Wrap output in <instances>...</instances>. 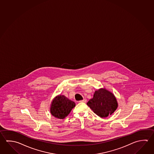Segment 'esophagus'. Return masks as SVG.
Listing matches in <instances>:
<instances>
[{
  "instance_id": "1",
  "label": "esophagus",
  "mask_w": 154,
  "mask_h": 154,
  "mask_svg": "<svg viewBox=\"0 0 154 154\" xmlns=\"http://www.w3.org/2000/svg\"><path fill=\"white\" fill-rule=\"evenodd\" d=\"M79 103H86V99H84L83 100H79Z\"/></svg>"
}]
</instances>
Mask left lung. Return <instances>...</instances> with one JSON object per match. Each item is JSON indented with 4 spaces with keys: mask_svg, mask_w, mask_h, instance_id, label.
Segmentation results:
<instances>
[{
    "mask_svg": "<svg viewBox=\"0 0 154 154\" xmlns=\"http://www.w3.org/2000/svg\"><path fill=\"white\" fill-rule=\"evenodd\" d=\"M87 105L97 115L102 118L113 113L118 106L114 95L104 89L94 92V97L89 100Z\"/></svg>",
    "mask_w": 154,
    "mask_h": 154,
    "instance_id": "1",
    "label": "left lung"
}]
</instances>
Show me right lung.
<instances>
[{
	"label": "right lung",
	"mask_w": 154,
	"mask_h": 154,
	"mask_svg": "<svg viewBox=\"0 0 154 154\" xmlns=\"http://www.w3.org/2000/svg\"><path fill=\"white\" fill-rule=\"evenodd\" d=\"M75 106V103L64 96H58L53 100L51 107V113L57 119H63L68 116Z\"/></svg>",
	"instance_id": "obj_1"
}]
</instances>
